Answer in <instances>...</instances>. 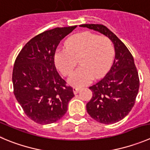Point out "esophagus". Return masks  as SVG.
<instances>
[{"label": "esophagus", "instance_id": "esophagus-1", "mask_svg": "<svg viewBox=\"0 0 150 150\" xmlns=\"http://www.w3.org/2000/svg\"><path fill=\"white\" fill-rule=\"evenodd\" d=\"M72 89H73L74 94H77V93H78V92H79L80 88H78V87H73V88H72Z\"/></svg>", "mask_w": 150, "mask_h": 150}]
</instances>
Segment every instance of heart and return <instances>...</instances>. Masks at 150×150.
Here are the masks:
<instances>
[{
    "instance_id": "1",
    "label": "heart",
    "mask_w": 150,
    "mask_h": 150,
    "mask_svg": "<svg viewBox=\"0 0 150 150\" xmlns=\"http://www.w3.org/2000/svg\"><path fill=\"white\" fill-rule=\"evenodd\" d=\"M65 48L56 52L54 62L64 76L73 72L78 61L81 67L69 78V83L74 86H83L96 78L103 76L112 61L114 46L104 35L90 32H83L70 37Z\"/></svg>"
}]
</instances>
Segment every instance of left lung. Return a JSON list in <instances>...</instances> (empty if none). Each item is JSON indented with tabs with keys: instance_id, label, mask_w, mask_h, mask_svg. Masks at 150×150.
<instances>
[{
	"instance_id": "8db88e82",
	"label": "left lung",
	"mask_w": 150,
	"mask_h": 150,
	"mask_svg": "<svg viewBox=\"0 0 150 150\" xmlns=\"http://www.w3.org/2000/svg\"><path fill=\"white\" fill-rule=\"evenodd\" d=\"M81 26L102 33L114 44V62L104 78L89 87L92 96L86 103V111L98 122L115 124L125 117L135 103L140 81L134 58L125 44L107 26L92 23Z\"/></svg>"
}]
</instances>
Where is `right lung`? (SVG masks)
<instances>
[{"mask_svg":"<svg viewBox=\"0 0 150 150\" xmlns=\"http://www.w3.org/2000/svg\"><path fill=\"white\" fill-rule=\"evenodd\" d=\"M77 27H57L35 36L15 59L14 95L25 114L35 122L49 124L67 112L73 89L59 75L54 54L61 40Z\"/></svg>","mask_w":150,"mask_h":150,"instance_id":"obj_1","label":"right lung"}]
</instances>
